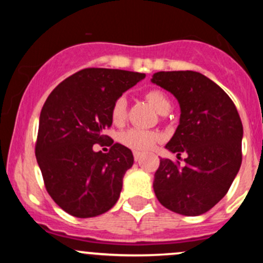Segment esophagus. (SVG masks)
<instances>
[{
  "mask_svg": "<svg viewBox=\"0 0 263 263\" xmlns=\"http://www.w3.org/2000/svg\"><path fill=\"white\" fill-rule=\"evenodd\" d=\"M134 158H135V160L139 161L140 159H141V154L137 153V151H135V153H134Z\"/></svg>",
  "mask_w": 263,
  "mask_h": 263,
  "instance_id": "1",
  "label": "esophagus"
}]
</instances>
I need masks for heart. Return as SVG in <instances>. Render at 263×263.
<instances>
[{
	"label": "heart",
	"instance_id": "b5f03b06",
	"mask_svg": "<svg viewBox=\"0 0 263 263\" xmlns=\"http://www.w3.org/2000/svg\"><path fill=\"white\" fill-rule=\"evenodd\" d=\"M145 98L160 115H166L172 109V103L168 95L159 89H151L145 94ZM110 117L115 124H122L127 118V100L124 97L117 98L110 109ZM160 140L158 132L146 131L141 128H129L121 135L122 144L135 151H148Z\"/></svg>",
	"mask_w": 263,
	"mask_h": 263
}]
</instances>
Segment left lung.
I'll return each instance as SVG.
<instances>
[{
	"mask_svg": "<svg viewBox=\"0 0 263 263\" xmlns=\"http://www.w3.org/2000/svg\"><path fill=\"white\" fill-rule=\"evenodd\" d=\"M153 84L177 98L179 124L165 145L184 165L160 159L154 176L159 202L173 213L197 216L213 209L229 191L242 164L243 126L229 95L195 71H160Z\"/></svg>",
	"mask_w": 263,
	"mask_h": 263,
	"instance_id": "1",
	"label": "left lung"
}]
</instances>
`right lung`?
Wrapping results in <instances>:
<instances>
[{"mask_svg":"<svg viewBox=\"0 0 263 263\" xmlns=\"http://www.w3.org/2000/svg\"><path fill=\"white\" fill-rule=\"evenodd\" d=\"M145 79V73L85 68L61 82L47 98L39 117L35 156L49 196L72 216L94 217L116 205L124 173L134 164L128 147L94 151L109 140L110 109L117 98Z\"/></svg>","mask_w":263,"mask_h":263,"instance_id":"obj_1","label":"right lung"}]
</instances>
